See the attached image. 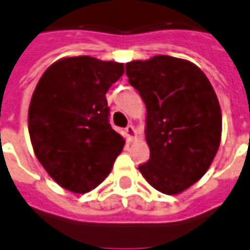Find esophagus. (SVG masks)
Returning a JSON list of instances; mask_svg holds the SVG:
<instances>
[{
    "mask_svg": "<svg viewBox=\"0 0 250 250\" xmlns=\"http://www.w3.org/2000/svg\"><path fill=\"white\" fill-rule=\"evenodd\" d=\"M125 135H127V138L130 140H134L136 138V130H135L134 125H127V128H125Z\"/></svg>",
    "mask_w": 250,
    "mask_h": 250,
    "instance_id": "obj_1",
    "label": "esophagus"
}]
</instances>
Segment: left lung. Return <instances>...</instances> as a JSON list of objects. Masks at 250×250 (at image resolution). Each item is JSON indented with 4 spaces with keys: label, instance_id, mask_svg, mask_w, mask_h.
I'll return each instance as SVG.
<instances>
[{
    "label": "left lung",
    "instance_id": "obj_1",
    "mask_svg": "<svg viewBox=\"0 0 250 250\" xmlns=\"http://www.w3.org/2000/svg\"><path fill=\"white\" fill-rule=\"evenodd\" d=\"M146 115L149 160L140 173L166 195H179L204 176L221 142V108L205 74L195 63L169 55L125 63Z\"/></svg>",
    "mask_w": 250,
    "mask_h": 250
}]
</instances>
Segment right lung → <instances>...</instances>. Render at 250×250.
<instances>
[{
    "label": "right lung",
    "instance_id": "1",
    "mask_svg": "<svg viewBox=\"0 0 250 250\" xmlns=\"http://www.w3.org/2000/svg\"><path fill=\"white\" fill-rule=\"evenodd\" d=\"M125 64L79 55L47 67L29 106L34 153L50 177L74 193L97 188L125 140L108 123L106 92Z\"/></svg>",
    "mask_w": 250,
    "mask_h": 250
}]
</instances>
